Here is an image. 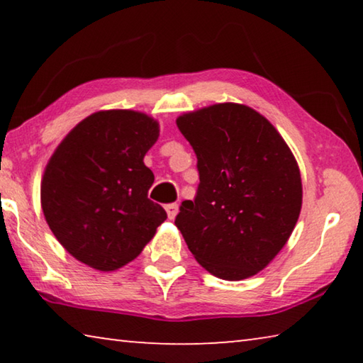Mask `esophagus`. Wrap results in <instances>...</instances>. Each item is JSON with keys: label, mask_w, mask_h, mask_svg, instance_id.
Returning <instances> with one entry per match:
<instances>
[{"label": "esophagus", "mask_w": 363, "mask_h": 363, "mask_svg": "<svg viewBox=\"0 0 363 363\" xmlns=\"http://www.w3.org/2000/svg\"><path fill=\"white\" fill-rule=\"evenodd\" d=\"M164 208H167L168 218H169V219H174L176 214H177V203H169V205H167Z\"/></svg>", "instance_id": "esophagus-1"}]
</instances>
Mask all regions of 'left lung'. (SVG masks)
<instances>
[{"mask_svg":"<svg viewBox=\"0 0 363 363\" xmlns=\"http://www.w3.org/2000/svg\"><path fill=\"white\" fill-rule=\"evenodd\" d=\"M176 125L195 152L200 182L174 224L208 272L251 277L296 225L303 201L296 160L277 130L247 106L216 104Z\"/></svg>","mask_w":363,"mask_h":363,"instance_id":"left-lung-1","label":"left lung"}]
</instances>
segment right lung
<instances>
[{
  "mask_svg": "<svg viewBox=\"0 0 363 363\" xmlns=\"http://www.w3.org/2000/svg\"><path fill=\"white\" fill-rule=\"evenodd\" d=\"M158 123L131 110L89 115L49 160L41 208L60 245L88 266L115 270L133 261L167 219L149 199L144 155Z\"/></svg>",
  "mask_w": 363,
  "mask_h": 363,
  "instance_id": "right-lung-1",
  "label": "right lung"
}]
</instances>
